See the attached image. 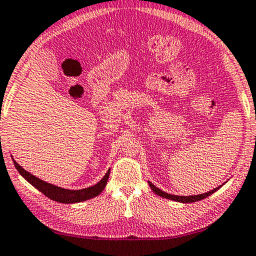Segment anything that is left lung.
Returning a JSON list of instances; mask_svg holds the SVG:
<instances>
[{
	"label": "left lung",
	"instance_id": "8db88e82",
	"mask_svg": "<svg viewBox=\"0 0 256 256\" xmlns=\"http://www.w3.org/2000/svg\"><path fill=\"white\" fill-rule=\"evenodd\" d=\"M148 186H151L153 192H156V194L160 196H162V198H167V199L174 200V202H199V200L205 199V198H207L208 196L213 194L216 190H218V188L222 186H221L216 188H214V190L208 191V192H206V194H196V196H175V194H166V192H164V191L160 190V188H158L156 186H153V184H152L151 182H148Z\"/></svg>",
	"mask_w": 256,
	"mask_h": 256
}]
</instances>
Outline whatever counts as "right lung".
Segmentation results:
<instances>
[{
  "label": "right lung",
  "mask_w": 256,
  "mask_h": 256,
  "mask_svg": "<svg viewBox=\"0 0 256 256\" xmlns=\"http://www.w3.org/2000/svg\"><path fill=\"white\" fill-rule=\"evenodd\" d=\"M14 164L16 169L19 172V174H20L22 178L27 180V182H30L34 188H36L38 191H41L43 194L48 196V198H50L51 200H54V202H62V204L81 202H84V200L92 199L94 196H98L105 188L106 183H108V176H110V170H108L104 178L94 186L82 188V190H68V188H58L56 186H52V184L50 183H46L40 178H35L34 175L30 174L28 172H26L22 166H19L14 160Z\"/></svg>",
  "instance_id": "obj_1"
}]
</instances>
